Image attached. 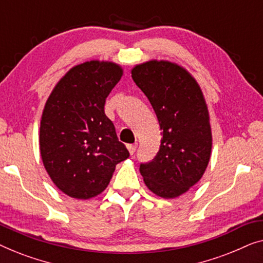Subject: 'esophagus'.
Returning a JSON list of instances; mask_svg holds the SVG:
<instances>
[{
	"mask_svg": "<svg viewBox=\"0 0 263 263\" xmlns=\"http://www.w3.org/2000/svg\"><path fill=\"white\" fill-rule=\"evenodd\" d=\"M136 149H137V145H136V144H128V145H127V150H128V153H130L131 155L135 154Z\"/></svg>",
	"mask_w": 263,
	"mask_h": 263,
	"instance_id": "1",
	"label": "esophagus"
}]
</instances>
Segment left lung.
<instances>
[{"instance_id":"1","label":"left lung","mask_w":263,"mask_h":263,"mask_svg":"<svg viewBox=\"0 0 263 263\" xmlns=\"http://www.w3.org/2000/svg\"><path fill=\"white\" fill-rule=\"evenodd\" d=\"M131 73L162 130L156 157L139 172L154 194L177 198L201 179L210 162L212 131L204 94L183 66L169 61L142 63Z\"/></svg>"}]
</instances>
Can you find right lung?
Here are the masks:
<instances>
[{
	"instance_id": "right-lung-1",
	"label": "right lung",
	"mask_w": 263,
	"mask_h": 263,
	"mask_svg": "<svg viewBox=\"0 0 263 263\" xmlns=\"http://www.w3.org/2000/svg\"><path fill=\"white\" fill-rule=\"evenodd\" d=\"M123 73L113 62L81 63L58 81L45 103L40 155L52 182L69 197L87 200L102 193L116 165L130 156L105 114L107 96Z\"/></svg>"
}]
</instances>
